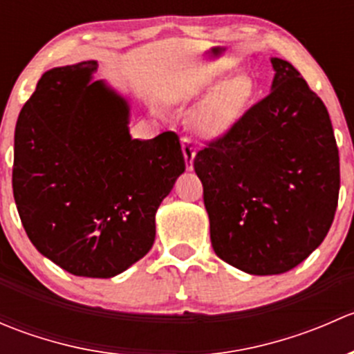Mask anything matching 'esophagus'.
I'll list each match as a JSON object with an SVG mask.
<instances>
[{"mask_svg":"<svg viewBox=\"0 0 354 354\" xmlns=\"http://www.w3.org/2000/svg\"><path fill=\"white\" fill-rule=\"evenodd\" d=\"M181 147H183V156H185V162H187V169L192 171V169H194L195 154H197L194 142H192L190 138L185 137L183 140H181Z\"/></svg>","mask_w":354,"mask_h":354,"instance_id":"esophagus-1","label":"esophagus"}]
</instances>
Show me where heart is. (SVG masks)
Here are the masks:
<instances>
[{
	"instance_id": "obj_1",
	"label": "heart",
	"mask_w": 354,
	"mask_h": 354,
	"mask_svg": "<svg viewBox=\"0 0 354 354\" xmlns=\"http://www.w3.org/2000/svg\"><path fill=\"white\" fill-rule=\"evenodd\" d=\"M252 92V82L246 77H234L226 84H221L195 109V130L205 137H216L226 131L240 116Z\"/></svg>"
}]
</instances>
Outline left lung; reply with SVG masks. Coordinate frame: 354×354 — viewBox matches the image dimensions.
Masks as SVG:
<instances>
[{"label":"left lung","instance_id":"8db88e82","mask_svg":"<svg viewBox=\"0 0 354 354\" xmlns=\"http://www.w3.org/2000/svg\"><path fill=\"white\" fill-rule=\"evenodd\" d=\"M270 63V94L194 160L214 252L252 276L288 272L319 248L339 197L327 108L291 63Z\"/></svg>","mask_w":354,"mask_h":354}]
</instances>
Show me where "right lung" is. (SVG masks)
Masks as SVG:
<instances>
[{"instance_id": "obj_1", "label": "right lung", "mask_w": 354, "mask_h": 354, "mask_svg": "<svg viewBox=\"0 0 354 354\" xmlns=\"http://www.w3.org/2000/svg\"><path fill=\"white\" fill-rule=\"evenodd\" d=\"M97 62L51 68L15 127L13 197L28 240L66 272L108 279L145 257L185 171L180 138H131L130 102Z\"/></svg>"}]
</instances>
